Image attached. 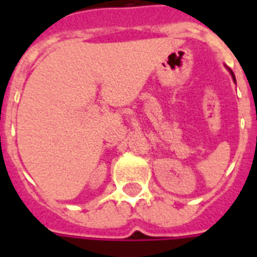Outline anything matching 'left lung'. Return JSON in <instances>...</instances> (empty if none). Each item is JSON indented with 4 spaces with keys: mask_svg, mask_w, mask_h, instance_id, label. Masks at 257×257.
Returning a JSON list of instances; mask_svg holds the SVG:
<instances>
[{
    "mask_svg": "<svg viewBox=\"0 0 257 257\" xmlns=\"http://www.w3.org/2000/svg\"><path fill=\"white\" fill-rule=\"evenodd\" d=\"M231 74H232V77H233V80H235V76H233V73H232V72H231Z\"/></svg>",
    "mask_w": 257,
    "mask_h": 257,
    "instance_id": "left-lung-1",
    "label": "left lung"
}]
</instances>
